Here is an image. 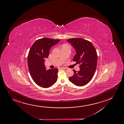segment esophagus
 I'll use <instances>...</instances> for the list:
<instances>
[{
  "label": "esophagus",
  "instance_id": "34e87169",
  "mask_svg": "<svg viewBox=\"0 0 124 124\" xmlns=\"http://www.w3.org/2000/svg\"><path fill=\"white\" fill-rule=\"evenodd\" d=\"M60 69L61 70H65L66 69V68H60Z\"/></svg>",
  "mask_w": 124,
  "mask_h": 124
}]
</instances>
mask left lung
I'll use <instances>...</instances> for the list:
<instances>
[{
    "label": "left lung",
    "mask_w": 124,
    "mask_h": 124,
    "mask_svg": "<svg viewBox=\"0 0 124 124\" xmlns=\"http://www.w3.org/2000/svg\"><path fill=\"white\" fill-rule=\"evenodd\" d=\"M74 48L76 54L73 61L80 64V70H73L74 75L69 80L77 86H81L87 84L92 79L96 71L97 56L96 49L90 42L82 38H72L67 40Z\"/></svg>",
    "instance_id": "obj_1"
}]
</instances>
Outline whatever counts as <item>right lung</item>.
I'll return each instance as SVG.
<instances>
[{"label":"right lung","mask_w":124,"mask_h":124,"mask_svg":"<svg viewBox=\"0 0 124 124\" xmlns=\"http://www.w3.org/2000/svg\"><path fill=\"white\" fill-rule=\"evenodd\" d=\"M60 40L47 38L40 39L35 42L30 48L27 58L29 70L33 81L41 87H50L57 80L58 70H47L44 62L51 47Z\"/></svg>","instance_id":"right-lung-1"}]
</instances>
